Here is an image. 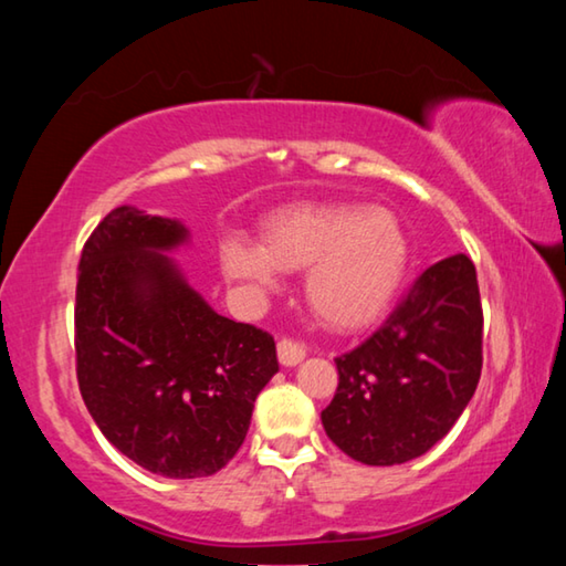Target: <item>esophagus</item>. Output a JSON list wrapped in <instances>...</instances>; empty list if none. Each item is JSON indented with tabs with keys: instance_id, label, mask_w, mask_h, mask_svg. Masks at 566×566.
Masks as SVG:
<instances>
[{
	"instance_id": "1",
	"label": "esophagus",
	"mask_w": 566,
	"mask_h": 566,
	"mask_svg": "<svg viewBox=\"0 0 566 566\" xmlns=\"http://www.w3.org/2000/svg\"><path fill=\"white\" fill-rule=\"evenodd\" d=\"M276 357L284 364V367H294V364H300L306 357V347L302 342L296 339H280L276 344Z\"/></svg>"
}]
</instances>
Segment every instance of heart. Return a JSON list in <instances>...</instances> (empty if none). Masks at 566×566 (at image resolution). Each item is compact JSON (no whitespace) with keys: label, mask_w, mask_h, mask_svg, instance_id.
<instances>
[{"label":"heart","mask_w":566,"mask_h":566,"mask_svg":"<svg viewBox=\"0 0 566 566\" xmlns=\"http://www.w3.org/2000/svg\"><path fill=\"white\" fill-rule=\"evenodd\" d=\"M407 234L381 207L304 202L266 219L262 244L242 234L219 242L222 272L252 292H272L282 272H304L306 304L324 327L357 332L377 322L405 276Z\"/></svg>","instance_id":"1"}]
</instances>
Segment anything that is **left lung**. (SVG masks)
I'll list each match as a JSON object with an SVG mask.
<instances>
[{"mask_svg":"<svg viewBox=\"0 0 566 566\" xmlns=\"http://www.w3.org/2000/svg\"><path fill=\"white\" fill-rule=\"evenodd\" d=\"M476 270L467 254L437 262L387 322L342 354L324 432L361 464H405L429 452L472 399L482 375Z\"/></svg>","mask_w":566,"mask_h":566,"instance_id":"obj_1","label":"left lung"}]
</instances>
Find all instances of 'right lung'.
Segmentation results:
<instances>
[{"instance_id":"1","label":"right lung","mask_w":566,"mask_h":566,"mask_svg":"<svg viewBox=\"0 0 566 566\" xmlns=\"http://www.w3.org/2000/svg\"><path fill=\"white\" fill-rule=\"evenodd\" d=\"M177 219L117 207L82 249L76 381L102 434L169 479L209 476L242 447L276 371L274 337L217 314L165 254Z\"/></svg>"}]
</instances>
